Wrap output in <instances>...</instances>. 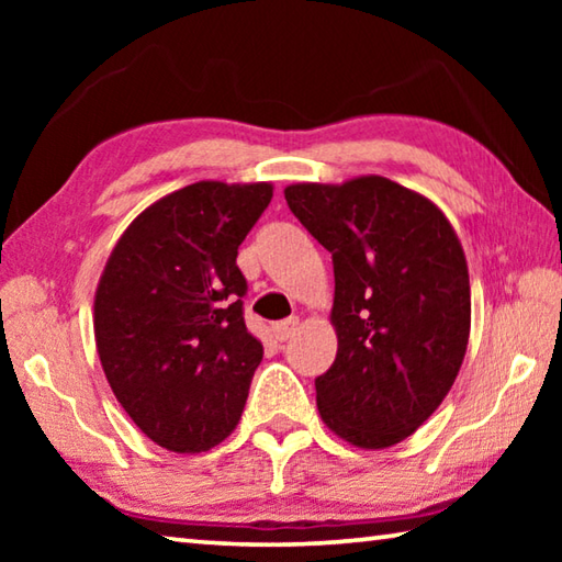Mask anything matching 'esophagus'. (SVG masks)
I'll list each match as a JSON object with an SVG mask.
<instances>
[{"label":"esophagus","mask_w":562,"mask_h":562,"mask_svg":"<svg viewBox=\"0 0 562 562\" xmlns=\"http://www.w3.org/2000/svg\"><path fill=\"white\" fill-rule=\"evenodd\" d=\"M297 327H300V319L297 317H288V319H282V322H274L272 335H274V339L288 341V339L294 337V331H297Z\"/></svg>","instance_id":"1"}]
</instances>
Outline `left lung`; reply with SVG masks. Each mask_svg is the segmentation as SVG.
Here are the masks:
<instances>
[{
	"label": "left lung",
	"mask_w": 562,
	"mask_h": 562,
	"mask_svg": "<svg viewBox=\"0 0 562 562\" xmlns=\"http://www.w3.org/2000/svg\"><path fill=\"white\" fill-rule=\"evenodd\" d=\"M284 201L335 262L322 422L357 449H389L439 408L463 364L471 284L459 235L439 205L384 176L294 183Z\"/></svg>",
	"instance_id": "obj_1"
}]
</instances>
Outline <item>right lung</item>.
I'll use <instances>...</instances> for the list:
<instances>
[{
  "label": "right lung",
  "mask_w": 562,
  "mask_h": 562,
  "mask_svg": "<svg viewBox=\"0 0 562 562\" xmlns=\"http://www.w3.org/2000/svg\"><path fill=\"white\" fill-rule=\"evenodd\" d=\"M272 183L201 180L136 215L106 260L93 335L111 392L150 441L203 453L240 422L262 341L243 319L237 247Z\"/></svg>",
  "instance_id": "right-lung-1"
}]
</instances>
